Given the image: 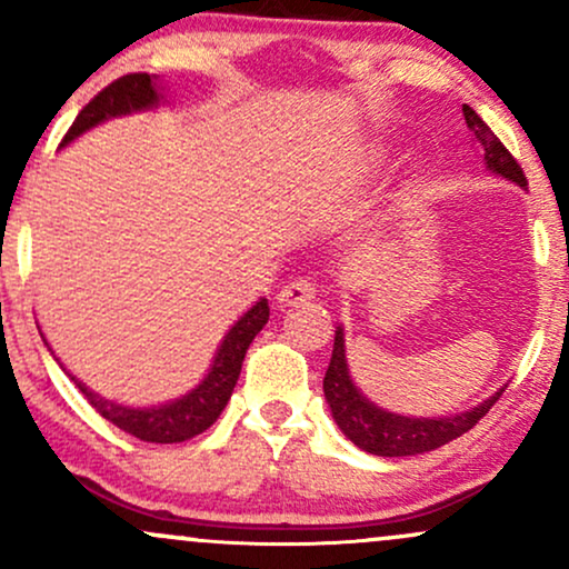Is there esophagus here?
Listing matches in <instances>:
<instances>
[{"instance_id": "1", "label": "esophagus", "mask_w": 569, "mask_h": 569, "mask_svg": "<svg viewBox=\"0 0 569 569\" xmlns=\"http://www.w3.org/2000/svg\"><path fill=\"white\" fill-rule=\"evenodd\" d=\"M310 299H316V283L299 278V280H291V283H286L283 289L278 291L276 302H278V307H299V305L310 302Z\"/></svg>"}]
</instances>
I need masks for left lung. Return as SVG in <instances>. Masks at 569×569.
Wrapping results in <instances>:
<instances>
[{
  "mask_svg": "<svg viewBox=\"0 0 569 569\" xmlns=\"http://www.w3.org/2000/svg\"><path fill=\"white\" fill-rule=\"evenodd\" d=\"M462 114H466L468 130L473 133V139L481 143V149H485L489 171L502 176V179L508 181H516L519 187H527V176L521 171V166L513 160V154L502 147L498 136L489 130L487 122L481 120L468 103H462ZM323 393L339 430H342L356 447L380 457H409L430 452V449H439L443 443L457 439V436L468 433V430L492 409V403L502 396V390L492 398H487L479 407L460 411V415L455 417H433V420H430V417L393 415V411L375 407L367 396L358 393V388L350 380L348 358H345V335L342 329H337L331 363L323 377Z\"/></svg>",
  "mask_w": 569,
  "mask_h": 569,
  "instance_id": "left-lung-1",
  "label": "left lung"
}]
</instances>
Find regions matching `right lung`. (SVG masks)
Wrapping results in <instances>:
<instances>
[{"instance_id":"add662e5","label":"right lung","mask_w":569,"mask_h":569,"mask_svg":"<svg viewBox=\"0 0 569 569\" xmlns=\"http://www.w3.org/2000/svg\"><path fill=\"white\" fill-rule=\"evenodd\" d=\"M160 98L162 96L158 84H154V77L143 74V71L120 77V80L107 84L96 98H90L88 107H82V112L77 114V120L71 122L67 136H63L61 147H67V143L77 139V136H82L84 130L96 128L98 122L109 120V117L143 112V109L158 107ZM267 318H270V307H267V299H259V302L253 305L230 331H227L224 342L219 345V352L217 358H213L211 371L206 375V380H202L194 390H189L187 396L176 398L171 403H162V407H122V403L107 401V398L88 390L82 382H77L74 377H71V380L77 382V388L82 390V396L88 398L90 407H93L103 420H109L112 426L136 436V439L149 443L187 441L217 422L221 409L230 401L234 382H238L248 345H251L253 337L262 331Z\"/></svg>"}]
</instances>
